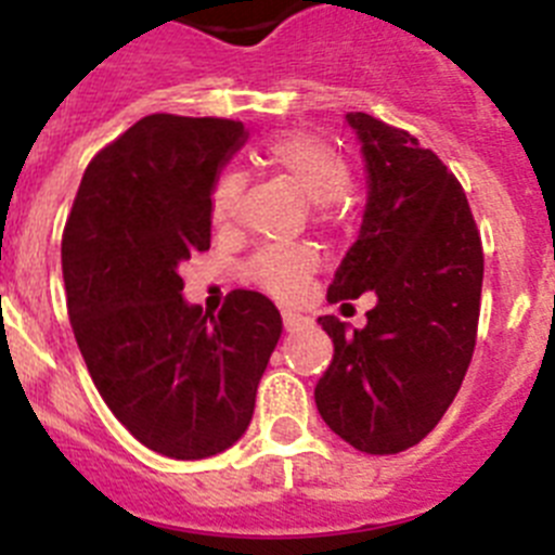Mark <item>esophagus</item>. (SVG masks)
Listing matches in <instances>:
<instances>
[{
	"label": "esophagus",
	"instance_id": "obj_1",
	"mask_svg": "<svg viewBox=\"0 0 555 555\" xmlns=\"http://www.w3.org/2000/svg\"><path fill=\"white\" fill-rule=\"evenodd\" d=\"M300 322H306V317H300V313L294 311H283V325H286V331H294Z\"/></svg>",
	"mask_w": 555,
	"mask_h": 555
}]
</instances>
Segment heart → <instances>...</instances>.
<instances>
[{"label":"heart","mask_w":555,"mask_h":555,"mask_svg":"<svg viewBox=\"0 0 555 555\" xmlns=\"http://www.w3.org/2000/svg\"><path fill=\"white\" fill-rule=\"evenodd\" d=\"M261 158L267 169L286 178L311 199L313 217L320 222H333L338 217V205L350 189V166L327 141L308 132H283L263 146ZM242 171H222L210 189V219L222 228L233 224L242 205ZM313 269H317V253L311 247H288V244L258 249L249 261L253 281L278 297H292L300 292Z\"/></svg>","instance_id":"obj_1"}]
</instances>
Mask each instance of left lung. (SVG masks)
Instances as JSON below:
<instances>
[{
    "mask_svg": "<svg viewBox=\"0 0 555 555\" xmlns=\"http://www.w3.org/2000/svg\"><path fill=\"white\" fill-rule=\"evenodd\" d=\"M366 164L361 233L327 300L375 292L361 331L320 317L333 361L313 400L333 434L361 453L414 448L436 428L473 361L483 249L467 194L405 130L347 113Z\"/></svg>",
    "mask_w": 555,
    "mask_h": 555,
    "instance_id": "left-lung-1",
    "label": "left lung"
}]
</instances>
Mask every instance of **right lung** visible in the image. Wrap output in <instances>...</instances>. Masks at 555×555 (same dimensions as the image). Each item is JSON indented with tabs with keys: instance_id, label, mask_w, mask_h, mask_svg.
Here are the masks:
<instances>
[{
	"instance_id": "add662e5",
	"label": "right lung",
	"mask_w": 555,
	"mask_h": 555,
	"mask_svg": "<svg viewBox=\"0 0 555 555\" xmlns=\"http://www.w3.org/2000/svg\"><path fill=\"white\" fill-rule=\"evenodd\" d=\"M242 121L152 113L96 152L63 230L68 320L91 380L141 444L208 459L235 444L283 322L269 297L183 300L180 263L210 247V189Z\"/></svg>"
}]
</instances>
